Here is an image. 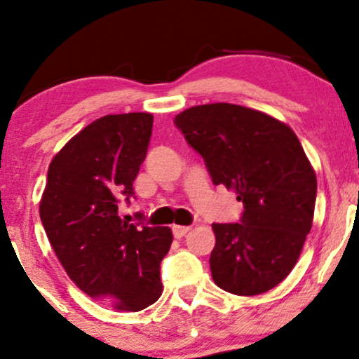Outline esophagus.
<instances>
[{
	"mask_svg": "<svg viewBox=\"0 0 359 359\" xmlns=\"http://www.w3.org/2000/svg\"><path fill=\"white\" fill-rule=\"evenodd\" d=\"M189 231H191V226H179V224L172 226V233H174L175 238H182Z\"/></svg>",
	"mask_w": 359,
	"mask_h": 359,
	"instance_id": "obj_1",
	"label": "esophagus"
}]
</instances>
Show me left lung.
Returning <instances> with one entry per match:
<instances>
[{
	"mask_svg": "<svg viewBox=\"0 0 359 359\" xmlns=\"http://www.w3.org/2000/svg\"><path fill=\"white\" fill-rule=\"evenodd\" d=\"M175 126L204 158L214 185L234 189L240 222H214L212 280L234 295L277 287L295 266L312 228L317 180L285 123L245 106L216 102L177 114Z\"/></svg>",
	"mask_w": 359,
	"mask_h": 359,
	"instance_id": "left-lung-1",
	"label": "left lung"
}]
</instances>
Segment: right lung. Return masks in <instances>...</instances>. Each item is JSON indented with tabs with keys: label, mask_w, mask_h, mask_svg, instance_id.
<instances>
[{
	"label": "right lung",
	"mask_w": 359,
	"mask_h": 359,
	"mask_svg": "<svg viewBox=\"0 0 359 359\" xmlns=\"http://www.w3.org/2000/svg\"><path fill=\"white\" fill-rule=\"evenodd\" d=\"M154 116L108 114L88 125L53 156L40 219L57 258L89 297L118 311H142L162 295L160 263L170 228L130 224L118 203L133 197Z\"/></svg>",
	"instance_id": "right-lung-1"
}]
</instances>
